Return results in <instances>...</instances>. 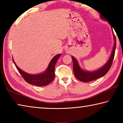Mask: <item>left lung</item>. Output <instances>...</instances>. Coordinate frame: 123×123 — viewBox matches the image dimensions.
I'll use <instances>...</instances> for the list:
<instances>
[{
  "instance_id": "8db88e82",
  "label": "left lung",
  "mask_w": 123,
  "mask_h": 123,
  "mask_svg": "<svg viewBox=\"0 0 123 123\" xmlns=\"http://www.w3.org/2000/svg\"><path fill=\"white\" fill-rule=\"evenodd\" d=\"M101 19H104V18L103 16H100ZM113 37L114 39V43L113 50H112L111 56H110L109 60L108 61L105 63V64L99 68V69L95 71L89 72V71H86L84 70L81 68L79 66V63L76 59L73 56H72L73 62V71L75 75V76L81 81L87 82L89 81H92L93 80H96V79H99L101 77L103 76L109 72V69L111 68L112 66V63L113 62L114 54H115V50L116 48V37L114 36L113 33Z\"/></svg>"
}]
</instances>
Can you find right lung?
I'll return each mask as SVG.
<instances>
[{
	"label": "right lung",
	"instance_id": "obj_1",
	"mask_svg": "<svg viewBox=\"0 0 123 123\" xmlns=\"http://www.w3.org/2000/svg\"><path fill=\"white\" fill-rule=\"evenodd\" d=\"M61 56V54L55 56L50 62L45 71L38 74H31L23 71L17 67L13 59L12 60L15 64L17 69L26 82L33 85L38 86H45L49 85L55 79V66L56 62Z\"/></svg>",
	"mask_w": 123,
	"mask_h": 123
}]
</instances>
